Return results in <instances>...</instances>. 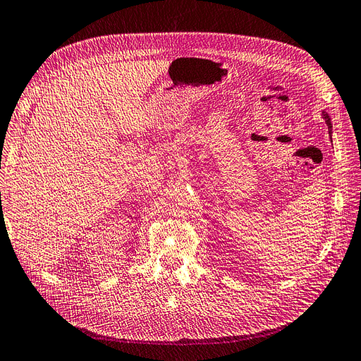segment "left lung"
Instances as JSON below:
<instances>
[{
    "instance_id": "obj_1",
    "label": "left lung",
    "mask_w": 361,
    "mask_h": 361,
    "mask_svg": "<svg viewBox=\"0 0 361 361\" xmlns=\"http://www.w3.org/2000/svg\"><path fill=\"white\" fill-rule=\"evenodd\" d=\"M322 118L325 119L326 122V127H328V135L331 136L333 135V123H331V118H329V115L326 111H322Z\"/></svg>"
}]
</instances>
